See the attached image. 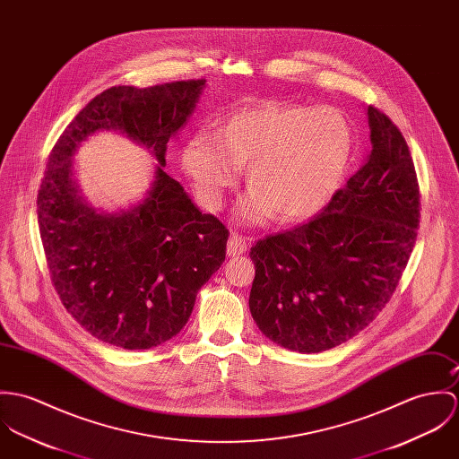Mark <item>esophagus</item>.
Returning <instances> with one entry per match:
<instances>
[{
  "instance_id": "1",
  "label": "esophagus",
  "mask_w": 459,
  "mask_h": 459,
  "mask_svg": "<svg viewBox=\"0 0 459 459\" xmlns=\"http://www.w3.org/2000/svg\"><path fill=\"white\" fill-rule=\"evenodd\" d=\"M247 248H248V243H247L245 236L232 232L229 241H227V255L229 256H238V255L245 254Z\"/></svg>"
}]
</instances>
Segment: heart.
Returning a JSON list of instances; mask_svg holds the SVG:
<instances>
[{
    "instance_id": "heart-1",
    "label": "heart",
    "mask_w": 459,
    "mask_h": 459,
    "mask_svg": "<svg viewBox=\"0 0 459 459\" xmlns=\"http://www.w3.org/2000/svg\"><path fill=\"white\" fill-rule=\"evenodd\" d=\"M352 153L354 130L340 108L267 103L227 116L212 139L190 135L181 161L209 209L221 207L247 167L252 190L238 220L260 225L276 214L294 223L320 212L342 190Z\"/></svg>"
}]
</instances>
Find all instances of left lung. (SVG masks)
<instances>
[{"label": "left lung", "instance_id": "8db88e82", "mask_svg": "<svg viewBox=\"0 0 459 459\" xmlns=\"http://www.w3.org/2000/svg\"><path fill=\"white\" fill-rule=\"evenodd\" d=\"M371 148L313 220L255 243L250 311L283 349L316 354L366 329L389 303L419 227V183L398 126L368 107Z\"/></svg>", "mask_w": 459, "mask_h": 459}]
</instances>
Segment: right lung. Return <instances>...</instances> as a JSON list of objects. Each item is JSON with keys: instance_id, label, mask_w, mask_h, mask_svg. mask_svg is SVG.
I'll list each match as a JSON object with an SVG mask.
<instances>
[{"instance_id": "1", "label": "right lung", "mask_w": 459, "mask_h": 459, "mask_svg": "<svg viewBox=\"0 0 459 459\" xmlns=\"http://www.w3.org/2000/svg\"><path fill=\"white\" fill-rule=\"evenodd\" d=\"M204 86L197 79L105 90L49 154L37 214L52 285L66 311L103 343L144 351L174 338L225 260V225L203 214L163 170L167 143L186 125ZM99 129L144 143L160 163L147 199L112 215L87 205L71 170L80 143Z\"/></svg>"}]
</instances>
